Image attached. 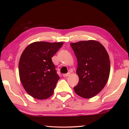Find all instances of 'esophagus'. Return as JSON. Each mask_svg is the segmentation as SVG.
I'll return each instance as SVG.
<instances>
[{
	"mask_svg": "<svg viewBox=\"0 0 129 129\" xmlns=\"http://www.w3.org/2000/svg\"><path fill=\"white\" fill-rule=\"evenodd\" d=\"M70 75V72H68V73H66V74H63V76L64 77H68Z\"/></svg>",
	"mask_w": 129,
	"mask_h": 129,
	"instance_id": "esophagus-1",
	"label": "esophagus"
}]
</instances>
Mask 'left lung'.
<instances>
[{
  "label": "left lung",
  "instance_id": "1",
  "mask_svg": "<svg viewBox=\"0 0 129 129\" xmlns=\"http://www.w3.org/2000/svg\"><path fill=\"white\" fill-rule=\"evenodd\" d=\"M77 60L76 73L79 80L75 93L85 99L93 98L105 87L110 71L108 53L94 40L70 43Z\"/></svg>",
  "mask_w": 129,
  "mask_h": 129
}]
</instances>
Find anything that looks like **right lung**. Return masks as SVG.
<instances>
[{"label":"right lung","mask_w":129,"mask_h":129,"mask_svg":"<svg viewBox=\"0 0 129 129\" xmlns=\"http://www.w3.org/2000/svg\"><path fill=\"white\" fill-rule=\"evenodd\" d=\"M63 42H36L26 47L19 63V77L26 92L37 99H47L53 94L59 79L52 57Z\"/></svg>","instance_id":"1"}]
</instances>
